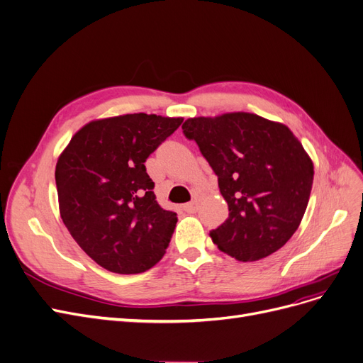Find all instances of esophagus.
Listing matches in <instances>:
<instances>
[{"mask_svg": "<svg viewBox=\"0 0 363 363\" xmlns=\"http://www.w3.org/2000/svg\"><path fill=\"white\" fill-rule=\"evenodd\" d=\"M197 209H199V203L197 201H190V203L184 204V211L188 212V213H194V212H197Z\"/></svg>", "mask_w": 363, "mask_h": 363, "instance_id": "obj_1", "label": "esophagus"}]
</instances>
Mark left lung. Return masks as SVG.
<instances>
[{
    "label": "left lung",
    "mask_w": 363,
    "mask_h": 363,
    "mask_svg": "<svg viewBox=\"0 0 363 363\" xmlns=\"http://www.w3.org/2000/svg\"><path fill=\"white\" fill-rule=\"evenodd\" d=\"M218 177L228 203L213 243L247 262L272 255L296 231L307 209L313 163L285 124L257 114L196 117L182 124Z\"/></svg>",
    "instance_id": "obj_1"
}]
</instances>
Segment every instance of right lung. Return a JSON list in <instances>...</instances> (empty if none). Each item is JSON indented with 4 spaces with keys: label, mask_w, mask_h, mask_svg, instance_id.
<instances>
[{
    "label": "right lung",
    "mask_w": 363,
    "mask_h": 363,
    "mask_svg": "<svg viewBox=\"0 0 363 363\" xmlns=\"http://www.w3.org/2000/svg\"><path fill=\"white\" fill-rule=\"evenodd\" d=\"M182 120L139 113L90 121L60 154L62 220L105 270L144 273L163 258L178 218L157 203L144 163Z\"/></svg>",
    "instance_id": "1"
}]
</instances>
